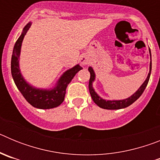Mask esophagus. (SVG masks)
<instances>
[{
	"label": "esophagus",
	"instance_id": "34e87169",
	"mask_svg": "<svg viewBox=\"0 0 160 160\" xmlns=\"http://www.w3.org/2000/svg\"><path fill=\"white\" fill-rule=\"evenodd\" d=\"M79 62H80V63H81L82 66H86V65H87L90 62V59H89L87 55L82 54L81 55V57L79 58Z\"/></svg>",
	"mask_w": 160,
	"mask_h": 160
}]
</instances>
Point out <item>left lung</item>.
<instances>
[{"mask_svg": "<svg viewBox=\"0 0 160 160\" xmlns=\"http://www.w3.org/2000/svg\"><path fill=\"white\" fill-rule=\"evenodd\" d=\"M150 58H151V62H150V70L148 73V75L147 77L146 80L143 82L140 87L137 90L136 92H135L131 96H130L128 98L122 100H106L103 99L102 98L100 97L97 93L95 92L94 87H93V82L95 80V73L91 66L88 68L89 72L90 73V78L89 81V90H90V94L91 95L93 101L94 102L95 104H97L99 107L102 109H107V110H118V109L126 108V107H129L131 105L133 102H135L138 98L142 95L143 93L144 90L148 86V83L149 82L150 76H151V72H152V54H151V50L149 49Z\"/></svg>", "mask_w": 160, "mask_h": 160, "instance_id": "obj_1", "label": "left lung"}]
</instances>
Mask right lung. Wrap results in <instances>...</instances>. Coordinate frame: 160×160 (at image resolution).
Returning <instances> with one entry per match:
<instances>
[{
  "label": "right lung",
  "instance_id": "obj_1",
  "mask_svg": "<svg viewBox=\"0 0 160 160\" xmlns=\"http://www.w3.org/2000/svg\"><path fill=\"white\" fill-rule=\"evenodd\" d=\"M32 22H29L24 27L22 34L14 45L11 58V73L17 87L26 101L33 107L38 109H51L58 107L64 101L66 87L76 73L82 68L78 64L70 68L62 74L55 87L50 89L37 88L29 84L22 76L20 70L19 59L23 39L30 28Z\"/></svg>",
  "mask_w": 160,
  "mask_h": 160
}]
</instances>
